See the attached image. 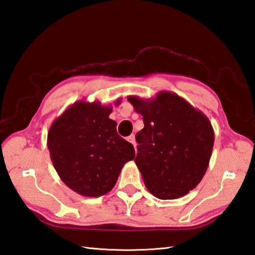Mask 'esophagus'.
Segmentation results:
<instances>
[{"label":"esophagus","mask_w":255,"mask_h":255,"mask_svg":"<svg viewBox=\"0 0 255 255\" xmlns=\"http://www.w3.org/2000/svg\"><path fill=\"white\" fill-rule=\"evenodd\" d=\"M128 141L132 143L134 145V148H136V140H135V136L134 135H130L128 137Z\"/></svg>","instance_id":"esophagus-1"}]
</instances>
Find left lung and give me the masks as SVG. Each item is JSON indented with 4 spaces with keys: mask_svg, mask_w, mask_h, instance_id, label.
<instances>
[{
    "mask_svg": "<svg viewBox=\"0 0 255 255\" xmlns=\"http://www.w3.org/2000/svg\"><path fill=\"white\" fill-rule=\"evenodd\" d=\"M142 116L135 163L146 189L161 200L188 194L204 176L214 146L211 121L186 100L160 91L151 100L128 96Z\"/></svg>",
    "mask_w": 255,
    "mask_h": 255,
    "instance_id": "8db88e82",
    "label": "left lung"
}]
</instances>
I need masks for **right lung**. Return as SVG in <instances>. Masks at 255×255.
<instances>
[{
    "label": "right lung",
    "instance_id": "obj_1",
    "mask_svg": "<svg viewBox=\"0 0 255 255\" xmlns=\"http://www.w3.org/2000/svg\"><path fill=\"white\" fill-rule=\"evenodd\" d=\"M112 111L98 101L75 102L49 129L54 168L69 188L85 197L111 191L123 166L135 157L133 144L118 135L117 122L110 119Z\"/></svg>",
    "mask_w": 255,
    "mask_h": 255
}]
</instances>
